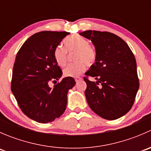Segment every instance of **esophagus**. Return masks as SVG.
Listing matches in <instances>:
<instances>
[{"label": "esophagus", "instance_id": "esophagus-1", "mask_svg": "<svg viewBox=\"0 0 151 151\" xmlns=\"http://www.w3.org/2000/svg\"><path fill=\"white\" fill-rule=\"evenodd\" d=\"M82 80V77H75V81H76V83H78L79 81H80V80Z\"/></svg>", "mask_w": 151, "mask_h": 151}]
</instances>
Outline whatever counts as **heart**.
I'll return each instance as SVG.
<instances>
[{"instance_id":"1","label":"heart","mask_w":151,"mask_h":151,"mask_svg":"<svg viewBox=\"0 0 151 151\" xmlns=\"http://www.w3.org/2000/svg\"><path fill=\"white\" fill-rule=\"evenodd\" d=\"M64 48L58 46L53 56L58 66L63 67L67 62V52L76 51L74 63L69 64L63 70V75L68 77H78L86 69V65L91 66L96 60V52L90 46L89 41L82 36H71L64 42Z\"/></svg>"}]
</instances>
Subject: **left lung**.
<instances>
[{
  "label": "left lung",
  "instance_id": "1",
  "mask_svg": "<svg viewBox=\"0 0 151 151\" xmlns=\"http://www.w3.org/2000/svg\"><path fill=\"white\" fill-rule=\"evenodd\" d=\"M80 35L91 41L96 52V62L85 72L96 82L84 77L87 102L101 118L118 119L130 110L139 89L134 55L127 44L112 33L86 30Z\"/></svg>",
  "mask_w": 151,
  "mask_h": 151
}]
</instances>
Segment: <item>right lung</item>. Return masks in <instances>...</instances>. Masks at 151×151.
<instances>
[{
    "mask_svg": "<svg viewBox=\"0 0 151 151\" xmlns=\"http://www.w3.org/2000/svg\"><path fill=\"white\" fill-rule=\"evenodd\" d=\"M68 32L36 33L22 45L14 64L12 91L22 112L41 123L55 121L64 112L67 93L75 85L73 77H65L53 88L50 82L61 77L53 53Z\"/></svg>",
    "mask_w": 151,
    "mask_h": 151,
    "instance_id": "obj_1",
    "label": "right lung"
}]
</instances>
